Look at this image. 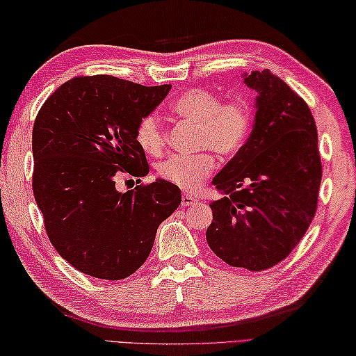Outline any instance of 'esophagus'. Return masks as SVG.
<instances>
[{
    "label": "esophagus",
    "mask_w": 356,
    "mask_h": 356,
    "mask_svg": "<svg viewBox=\"0 0 356 356\" xmlns=\"http://www.w3.org/2000/svg\"><path fill=\"white\" fill-rule=\"evenodd\" d=\"M197 202H199V200L194 199V197H192V195H188V194H184V195L181 197V205H183V207H191V205H195Z\"/></svg>",
    "instance_id": "1"
}]
</instances>
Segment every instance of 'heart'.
I'll list each match as a JSON object with an SVG mask.
<instances>
[{
    "label": "heart",
    "instance_id": "b5f03b06",
    "mask_svg": "<svg viewBox=\"0 0 356 356\" xmlns=\"http://www.w3.org/2000/svg\"><path fill=\"white\" fill-rule=\"evenodd\" d=\"M172 113L197 124V145L213 148L224 157L240 154L254 127V107L246 97L235 96L222 101L218 92L192 88L170 104ZM136 142L145 153L157 156L167 143V131L159 116L147 113L138 120L134 132ZM216 167L209 151L192 156H170L157 164V177L179 189H197Z\"/></svg>",
    "mask_w": 356,
    "mask_h": 356
}]
</instances>
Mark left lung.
<instances>
[{"label":"left lung","instance_id":"left-lung-1","mask_svg":"<svg viewBox=\"0 0 356 356\" xmlns=\"http://www.w3.org/2000/svg\"><path fill=\"white\" fill-rule=\"evenodd\" d=\"M257 91L246 147L213 179L207 241L230 266L264 271L296 248L317 209L322 181L317 127L305 99L270 69L243 75Z\"/></svg>","mask_w":356,"mask_h":356}]
</instances>
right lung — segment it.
I'll list each match as a JSON object with an SVG mask.
<instances>
[{
  "label": "right lung",
  "instance_id": "add662e5",
  "mask_svg": "<svg viewBox=\"0 0 356 356\" xmlns=\"http://www.w3.org/2000/svg\"><path fill=\"white\" fill-rule=\"evenodd\" d=\"M172 85L143 86L112 75L74 77L42 104L33 126V192L56 252L85 275L120 281L148 259L157 227L181 203L156 179L116 191L121 173L149 165L134 137Z\"/></svg>",
  "mask_w": 356,
  "mask_h": 356
}]
</instances>
